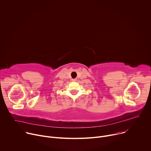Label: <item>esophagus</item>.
I'll list each match as a JSON object with an SVG mask.
<instances>
[{
    "label": "esophagus",
    "mask_w": 151,
    "mask_h": 151,
    "mask_svg": "<svg viewBox=\"0 0 151 151\" xmlns=\"http://www.w3.org/2000/svg\"><path fill=\"white\" fill-rule=\"evenodd\" d=\"M77 79H72V81H76Z\"/></svg>",
    "instance_id": "obj_1"
}]
</instances>
